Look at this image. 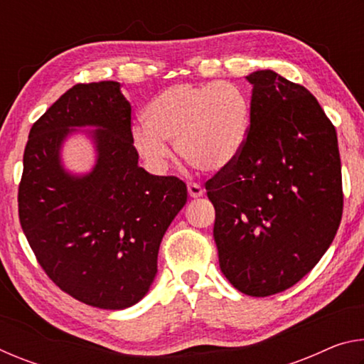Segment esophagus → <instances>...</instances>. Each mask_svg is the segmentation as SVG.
Wrapping results in <instances>:
<instances>
[{
	"label": "esophagus",
	"mask_w": 364,
	"mask_h": 364,
	"mask_svg": "<svg viewBox=\"0 0 364 364\" xmlns=\"http://www.w3.org/2000/svg\"><path fill=\"white\" fill-rule=\"evenodd\" d=\"M188 194L196 199V197H200L204 194V189H202L200 184L197 183H188Z\"/></svg>",
	"instance_id": "esophagus-1"
}]
</instances>
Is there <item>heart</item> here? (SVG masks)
I'll return each mask as SVG.
<instances>
[{"instance_id": "b5f03b06", "label": "heart", "mask_w": 364, "mask_h": 364, "mask_svg": "<svg viewBox=\"0 0 364 364\" xmlns=\"http://www.w3.org/2000/svg\"><path fill=\"white\" fill-rule=\"evenodd\" d=\"M250 101L230 82L175 83L152 97L144 123L133 128V144L154 170L170 157L165 141L178 156L200 171H218L237 159L247 139Z\"/></svg>"}]
</instances>
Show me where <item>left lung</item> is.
Wrapping results in <instances>:
<instances>
[{"label": "left lung", "instance_id": "obj_1", "mask_svg": "<svg viewBox=\"0 0 364 364\" xmlns=\"http://www.w3.org/2000/svg\"><path fill=\"white\" fill-rule=\"evenodd\" d=\"M254 85L247 139L205 183L220 268L252 297L292 287L334 241L343 208L337 133L305 86L273 70Z\"/></svg>", "mask_w": 364, "mask_h": 364}]
</instances>
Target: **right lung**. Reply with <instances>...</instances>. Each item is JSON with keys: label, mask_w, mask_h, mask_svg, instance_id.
<instances>
[{"label": "right lung", "mask_w": 364, "mask_h": 364, "mask_svg": "<svg viewBox=\"0 0 364 364\" xmlns=\"http://www.w3.org/2000/svg\"><path fill=\"white\" fill-rule=\"evenodd\" d=\"M75 126H96L95 168L67 174L60 146ZM176 176L138 165L132 106L119 82L78 83L33 123L23 152L19 220L36 260L73 299L123 310L144 297L160 242L186 204Z\"/></svg>", "instance_id": "right-lung-1"}]
</instances>
